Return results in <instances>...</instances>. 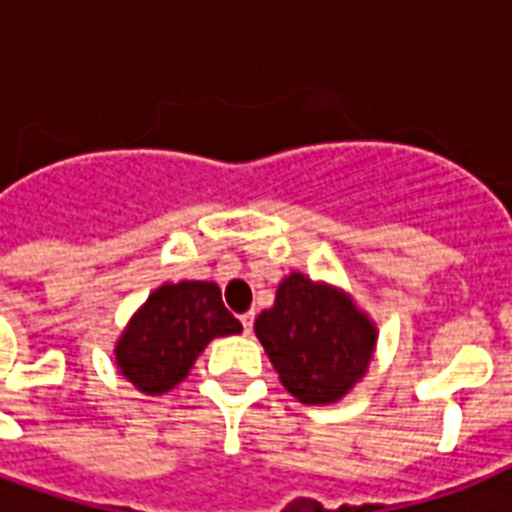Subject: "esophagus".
<instances>
[{
  "instance_id": "esophagus-1",
  "label": "esophagus",
  "mask_w": 512,
  "mask_h": 512,
  "mask_svg": "<svg viewBox=\"0 0 512 512\" xmlns=\"http://www.w3.org/2000/svg\"><path fill=\"white\" fill-rule=\"evenodd\" d=\"M241 327H244V335H249V332H252V327H255V313L252 311L244 313V316H241Z\"/></svg>"
}]
</instances>
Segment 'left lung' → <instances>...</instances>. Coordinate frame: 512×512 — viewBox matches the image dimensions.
I'll return each mask as SVG.
<instances>
[{"mask_svg": "<svg viewBox=\"0 0 512 512\" xmlns=\"http://www.w3.org/2000/svg\"><path fill=\"white\" fill-rule=\"evenodd\" d=\"M284 388L303 404H332L361 377L377 332L348 297L303 273L281 281L276 303L255 321Z\"/></svg>", "mask_w": 512, "mask_h": 512, "instance_id": "8db88e82", "label": "left lung"}]
</instances>
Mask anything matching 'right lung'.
<instances>
[{
  "instance_id": "1",
  "label": "right lung",
  "mask_w": 512,
  "mask_h": 512,
  "mask_svg": "<svg viewBox=\"0 0 512 512\" xmlns=\"http://www.w3.org/2000/svg\"><path fill=\"white\" fill-rule=\"evenodd\" d=\"M241 324L209 281L164 284L132 316L116 345V366L143 393H167L209 340L239 335Z\"/></svg>"
}]
</instances>
